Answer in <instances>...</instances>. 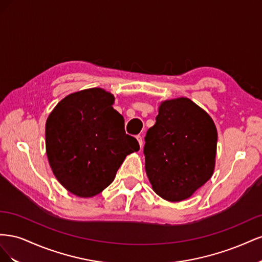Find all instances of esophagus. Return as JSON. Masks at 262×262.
<instances>
[{
	"label": "esophagus",
	"mask_w": 262,
	"mask_h": 262,
	"mask_svg": "<svg viewBox=\"0 0 262 262\" xmlns=\"http://www.w3.org/2000/svg\"><path fill=\"white\" fill-rule=\"evenodd\" d=\"M137 140H138V142H139L140 147L142 148V146H143V139H142L141 136H137Z\"/></svg>",
	"instance_id": "obj_1"
}]
</instances>
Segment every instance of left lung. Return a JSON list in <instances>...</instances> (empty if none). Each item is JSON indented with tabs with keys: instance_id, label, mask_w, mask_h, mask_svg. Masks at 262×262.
Returning a JSON list of instances; mask_svg holds the SVG:
<instances>
[{
	"instance_id": "left-lung-1",
	"label": "left lung",
	"mask_w": 262,
	"mask_h": 262,
	"mask_svg": "<svg viewBox=\"0 0 262 262\" xmlns=\"http://www.w3.org/2000/svg\"><path fill=\"white\" fill-rule=\"evenodd\" d=\"M217 144L210 115L186 97L162 101L145 137V171L154 191L179 202L213 175Z\"/></svg>"
}]
</instances>
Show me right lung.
Instances as JSON below:
<instances>
[{"mask_svg": "<svg viewBox=\"0 0 262 262\" xmlns=\"http://www.w3.org/2000/svg\"><path fill=\"white\" fill-rule=\"evenodd\" d=\"M112 93L98 87L68 95L46 122V152L55 178L80 198L100 193L114 181L126 155L138 152L114 109Z\"/></svg>", "mask_w": 262, "mask_h": 262, "instance_id": "right-lung-1", "label": "right lung"}]
</instances>
